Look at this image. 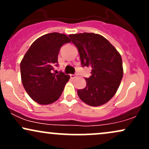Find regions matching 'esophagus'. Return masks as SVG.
Masks as SVG:
<instances>
[{
  "mask_svg": "<svg viewBox=\"0 0 149 149\" xmlns=\"http://www.w3.org/2000/svg\"><path fill=\"white\" fill-rule=\"evenodd\" d=\"M76 76H77V74H76V73H75V74H71V75H70V77H71V78H75Z\"/></svg>",
  "mask_w": 149,
  "mask_h": 149,
  "instance_id": "1",
  "label": "esophagus"
}]
</instances>
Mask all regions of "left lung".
<instances>
[{"instance_id": "left-lung-1", "label": "left lung", "mask_w": 149, "mask_h": 149, "mask_svg": "<svg viewBox=\"0 0 149 149\" xmlns=\"http://www.w3.org/2000/svg\"><path fill=\"white\" fill-rule=\"evenodd\" d=\"M69 36L78 48L82 66L92 69L90 78H85L86 87L77 91L78 97L92 107L103 105L115 95L123 78L120 54L100 34L83 33Z\"/></svg>"}]
</instances>
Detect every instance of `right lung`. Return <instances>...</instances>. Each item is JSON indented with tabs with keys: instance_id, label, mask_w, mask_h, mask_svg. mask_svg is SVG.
Segmentation results:
<instances>
[{
	"instance_id": "right-lung-1",
	"label": "right lung",
	"mask_w": 149,
	"mask_h": 149,
	"mask_svg": "<svg viewBox=\"0 0 149 149\" xmlns=\"http://www.w3.org/2000/svg\"><path fill=\"white\" fill-rule=\"evenodd\" d=\"M71 40L66 35L50 33L31 44L20 64L22 82L27 94L37 103L46 105L61 96L70 76L60 71L52 73L58 64L59 49Z\"/></svg>"
}]
</instances>
